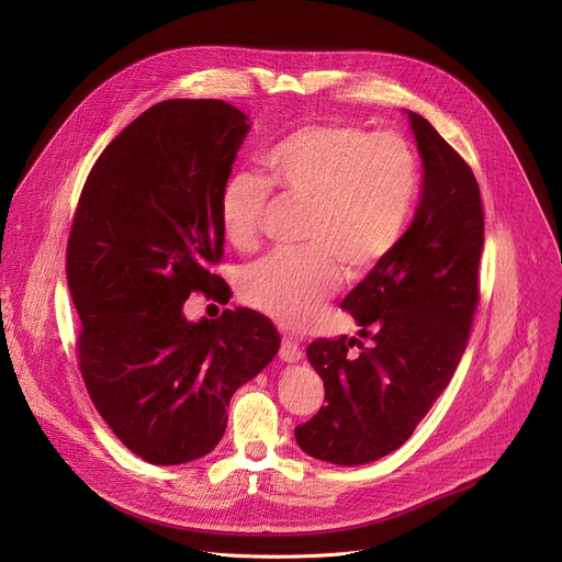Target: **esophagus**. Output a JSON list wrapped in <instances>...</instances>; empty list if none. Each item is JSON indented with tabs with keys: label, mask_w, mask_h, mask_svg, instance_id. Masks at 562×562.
<instances>
[{
	"label": "esophagus",
	"mask_w": 562,
	"mask_h": 562,
	"mask_svg": "<svg viewBox=\"0 0 562 562\" xmlns=\"http://www.w3.org/2000/svg\"><path fill=\"white\" fill-rule=\"evenodd\" d=\"M302 349L295 345V342H291V340H282V347H280V358L284 360V362H289V364H293V362H300L302 360Z\"/></svg>",
	"instance_id": "esophagus-1"
}]
</instances>
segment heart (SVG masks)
I'll list each match as a JSON object with an SVG mask.
<instances>
[{"instance_id":"obj_1","label":"heart","mask_w":562,"mask_h":562,"mask_svg":"<svg viewBox=\"0 0 562 562\" xmlns=\"http://www.w3.org/2000/svg\"><path fill=\"white\" fill-rule=\"evenodd\" d=\"M265 167L291 200L308 204L302 254H271L239 280L243 300L284 329L306 327L340 282L384 260L403 235L418 193V159L395 133L369 135L345 122L306 124L276 142ZM271 187L256 171L233 173L217 200L226 243L254 249Z\"/></svg>"}]
</instances>
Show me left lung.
Instances as JSON below:
<instances>
[{"mask_svg": "<svg viewBox=\"0 0 562 562\" xmlns=\"http://www.w3.org/2000/svg\"><path fill=\"white\" fill-rule=\"evenodd\" d=\"M423 157V195L412 226L391 254L342 300L371 337L315 340L311 367L327 405L295 427L315 460L356 467L403 447L449 384L477 304L485 215L464 159L418 113L405 109ZM356 344L363 351L353 357Z\"/></svg>", "mask_w": 562, "mask_h": 562, "instance_id": "8db88e82", "label": "left lung"}]
</instances>
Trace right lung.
Instances as JSON below:
<instances>
[{
    "label": "right lung",
    "mask_w": 562,
    "mask_h": 562,
    "mask_svg": "<svg viewBox=\"0 0 562 562\" xmlns=\"http://www.w3.org/2000/svg\"><path fill=\"white\" fill-rule=\"evenodd\" d=\"M222 100H167L98 157L68 237L66 276L82 319L79 369L100 416L150 464L215 449L231 395L278 353L280 334L254 308L187 317L224 233L217 200L251 124Z\"/></svg>",
    "instance_id": "obj_1"
}]
</instances>
